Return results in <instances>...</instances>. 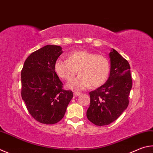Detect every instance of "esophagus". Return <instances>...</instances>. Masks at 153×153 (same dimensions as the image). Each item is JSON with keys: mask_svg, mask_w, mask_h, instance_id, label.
I'll return each mask as SVG.
<instances>
[{"mask_svg": "<svg viewBox=\"0 0 153 153\" xmlns=\"http://www.w3.org/2000/svg\"><path fill=\"white\" fill-rule=\"evenodd\" d=\"M81 93L79 92V91H74V96L75 97H77V96H79Z\"/></svg>", "mask_w": 153, "mask_h": 153, "instance_id": "esophagus-1", "label": "esophagus"}]
</instances>
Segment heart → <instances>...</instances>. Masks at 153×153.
I'll return each mask as SVG.
<instances>
[{"mask_svg": "<svg viewBox=\"0 0 153 153\" xmlns=\"http://www.w3.org/2000/svg\"><path fill=\"white\" fill-rule=\"evenodd\" d=\"M54 68L59 77L67 82L71 81L79 70L80 76L68 86L84 90L90 85L97 88L103 85L109 76L110 64L104 55L88 51H77L69 54L68 60H57Z\"/></svg>", "mask_w": 153, "mask_h": 153, "instance_id": "heart-1", "label": "heart"}]
</instances>
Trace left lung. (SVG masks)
Listing matches in <instances>:
<instances>
[{
	"mask_svg": "<svg viewBox=\"0 0 153 153\" xmlns=\"http://www.w3.org/2000/svg\"><path fill=\"white\" fill-rule=\"evenodd\" d=\"M110 73L106 82L90 92V104L86 112L96 126H105L116 120L126 109L132 86L130 65L115 49L111 50Z\"/></svg>",
	"mask_w": 153,
	"mask_h": 153,
	"instance_id": "left-lung-1",
	"label": "left lung"
}]
</instances>
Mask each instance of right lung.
I'll use <instances>...</instances> for the list:
<instances>
[{
    "label": "right lung",
    "instance_id": "add662e5",
    "mask_svg": "<svg viewBox=\"0 0 153 153\" xmlns=\"http://www.w3.org/2000/svg\"><path fill=\"white\" fill-rule=\"evenodd\" d=\"M62 53L60 46H44L27 58L21 70L22 99L30 114L40 123L59 122L73 98L72 91L63 90L55 71Z\"/></svg>",
    "mask_w": 153,
    "mask_h": 153
}]
</instances>
